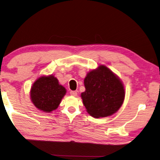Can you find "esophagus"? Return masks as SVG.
Segmentation results:
<instances>
[{
  "label": "esophagus",
  "instance_id": "esophagus-1",
  "mask_svg": "<svg viewBox=\"0 0 160 160\" xmlns=\"http://www.w3.org/2000/svg\"><path fill=\"white\" fill-rule=\"evenodd\" d=\"M70 95L72 96H77V92L74 91H70Z\"/></svg>",
  "mask_w": 160,
  "mask_h": 160
}]
</instances>
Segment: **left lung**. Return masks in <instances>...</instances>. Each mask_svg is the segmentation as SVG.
Listing matches in <instances>:
<instances>
[{"label": "left lung", "mask_w": 160, "mask_h": 160, "mask_svg": "<svg viewBox=\"0 0 160 160\" xmlns=\"http://www.w3.org/2000/svg\"><path fill=\"white\" fill-rule=\"evenodd\" d=\"M86 90L81 94L87 112L94 118L109 117L122 107L125 98L123 82L116 74L100 64L84 78Z\"/></svg>", "instance_id": "obj_1"}]
</instances>
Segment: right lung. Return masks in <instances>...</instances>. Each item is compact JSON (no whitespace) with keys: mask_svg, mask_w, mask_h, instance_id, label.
<instances>
[{"mask_svg":"<svg viewBox=\"0 0 160 160\" xmlns=\"http://www.w3.org/2000/svg\"><path fill=\"white\" fill-rule=\"evenodd\" d=\"M66 93V88L60 84L54 75H43L33 83L30 99L39 110L50 113L58 108Z\"/></svg>","mask_w":160,"mask_h":160,"instance_id":"add662e5","label":"right lung"}]
</instances>
